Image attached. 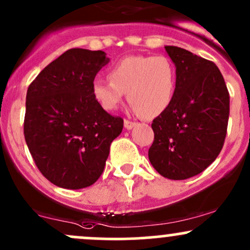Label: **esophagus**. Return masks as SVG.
<instances>
[{
  "mask_svg": "<svg viewBox=\"0 0 250 250\" xmlns=\"http://www.w3.org/2000/svg\"><path fill=\"white\" fill-rule=\"evenodd\" d=\"M136 126V123L133 122H130V120H125L124 122V127L126 130H131V128H133Z\"/></svg>",
  "mask_w": 250,
  "mask_h": 250,
  "instance_id": "1",
  "label": "esophagus"
}]
</instances>
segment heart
I'll use <instances>...</instances> for the list:
<instances>
[{"mask_svg": "<svg viewBox=\"0 0 250 250\" xmlns=\"http://www.w3.org/2000/svg\"><path fill=\"white\" fill-rule=\"evenodd\" d=\"M108 79H95L92 84L94 99L106 111H114L127 93L133 111L155 118L175 96L176 70L165 56H128L109 69Z\"/></svg>", "mask_w": 250, "mask_h": 250, "instance_id": "obj_1", "label": "heart"}]
</instances>
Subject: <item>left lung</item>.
I'll use <instances>...</instances> for the list:
<instances>
[{
	"label": "left lung",
	"mask_w": 250,
	"mask_h": 250,
	"mask_svg": "<svg viewBox=\"0 0 250 250\" xmlns=\"http://www.w3.org/2000/svg\"><path fill=\"white\" fill-rule=\"evenodd\" d=\"M176 68L173 103L155 118L149 160L161 175L185 180L216 160L227 136L230 98L213 62L178 46H165Z\"/></svg>",
	"instance_id": "obj_1"
}]
</instances>
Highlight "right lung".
<instances>
[{
  "label": "right lung",
  "mask_w": 250,
  "mask_h": 250,
  "mask_svg": "<svg viewBox=\"0 0 250 250\" xmlns=\"http://www.w3.org/2000/svg\"><path fill=\"white\" fill-rule=\"evenodd\" d=\"M108 62L104 51L68 50L28 87L26 143L42 175L62 188L92 186L123 131L124 120L107 113L92 93L96 74Z\"/></svg>",
  "instance_id": "right-lung-1"
}]
</instances>
